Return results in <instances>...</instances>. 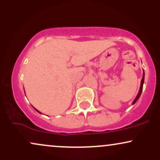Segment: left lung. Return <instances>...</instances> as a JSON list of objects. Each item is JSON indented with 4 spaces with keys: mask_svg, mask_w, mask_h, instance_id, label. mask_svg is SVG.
I'll return each instance as SVG.
<instances>
[{
    "mask_svg": "<svg viewBox=\"0 0 160 160\" xmlns=\"http://www.w3.org/2000/svg\"><path fill=\"white\" fill-rule=\"evenodd\" d=\"M144 71H143V77H142V79H141V86H140V89H139V92L138 93L136 98H135V100L133 101L132 102V104H134L135 103V102H137L138 99L140 98L141 95V92H142V89H143V85H144Z\"/></svg>",
    "mask_w": 160,
    "mask_h": 160,
    "instance_id": "8db88e82",
    "label": "left lung"
}]
</instances>
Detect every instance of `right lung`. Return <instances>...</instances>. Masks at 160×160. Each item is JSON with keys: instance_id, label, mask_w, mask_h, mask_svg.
Wrapping results in <instances>:
<instances>
[{"instance_id": "obj_1", "label": "right lung", "mask_w": 160, "mask_h": 160, "mask_svg": "<svg viewBox=\"0 0 160 160\" xmlns=\"http://www.w3.org/2000/svg\"><path fill=\"white\" fill-rule=\"evenodd\" d=\"M34 110H35V111H38V113H40V112L39 111H38V110H37V109H36V108H34Z\"/></svg>"}]
</instances>
